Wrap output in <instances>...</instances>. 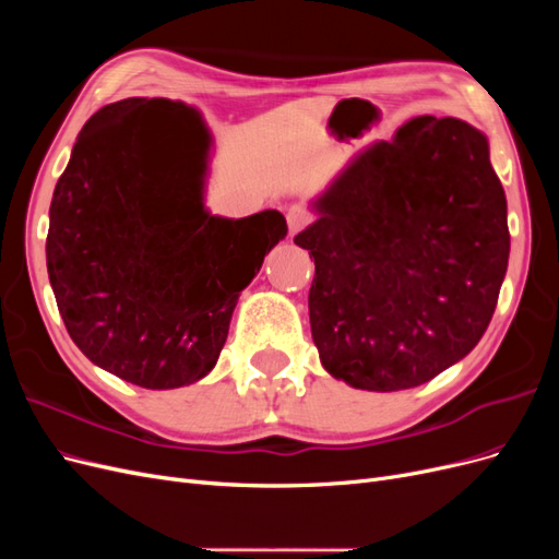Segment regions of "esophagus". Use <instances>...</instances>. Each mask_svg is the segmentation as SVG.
Segmentation results:
<instances>
[{"mask_svg": "<svg viewBox=\"0 0 559 559\" xmlns=\"http://www.w3.org/2000/svg\"><path fill=\"white\" fill-rule=\"evenodd\" d=\"M310 222H312V214H310L308 207L292 205L289 212H286V224H289V233H292V235L300 233Z\"/></svg>", "mask_w": 559, "mask_h": 559, "instance_id": "obj_1", "label": "esophagus"}]
</instances>
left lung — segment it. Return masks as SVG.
<instances>
[{"mask_svg":"<svg viewBox=\"0 0 559 559\" xmlns=\"http://www.w3.org/2000/svg\"><path fill=\"white\" fill-rule=\"evenodd\" d=\"M314 210L294 242L314 259L312 341L333 378L399 392L478 345L511 251L483 132L411 118L354 158Z\"/></svg>","mask_w":559,"mask_h":559,"instance_id":"left-lung-1","label":"left lung"}]
</instances>
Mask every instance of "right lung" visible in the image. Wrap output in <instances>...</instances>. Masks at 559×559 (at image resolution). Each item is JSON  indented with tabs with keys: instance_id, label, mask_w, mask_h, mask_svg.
Segmentation results:
<instances>
[{
	"instance_id": "1",
	"label": "right lung",
	"mask_w": 559,
	"mask_h": 559,
	"mask_svg": "<svg viewBox=\"0 0 559 559\" xmlns=\"http://www.w3.org/2000/svg\"><path fill=\"white\" fill-rule=\"evenodd\" d=\"M156 114L128 97L88 118L50 200L46 265L67 333L95 366L175 389L214 368L286 222L277 210L212 216L207 128L198 118L195 146L175 154Z\"/></svg>"
}]
</instances>
